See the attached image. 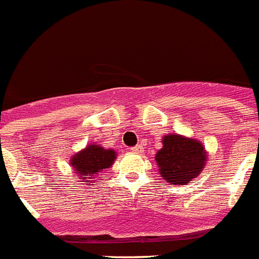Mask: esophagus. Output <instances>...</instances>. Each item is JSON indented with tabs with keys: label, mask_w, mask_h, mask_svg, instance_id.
Wrapping results in <instances>:
<instances>
[{
	"label": "esophagus",
	"mask_w": 259,
	"mask_h": 259,
	"mask_svg": "<svg viewBox=\"0 0 259 259\" xmlns=\"http://www.w3.org/2000/svg\"><path fill=\"white\" fill-rule=\"evenodd\" d=\"M131 151H132V152H134V154H142V151H143L142 144H138V146L132 147Z\"/></svg>",
	"instance_id": "1"
}]
</instances>
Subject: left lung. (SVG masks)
I'll list each match as a JSON object with an SVG mask.
<instances>
[{
  "instance_id": "1",
  "label": "left lung",
  "mask_w": 259,
  "mask_h": 259,
  "mask_svg": "<svg viewBox=\"0 0 259 259\" xmlns=\"http://www.w3.org/2000/svg\"><path fill=\"white\" fill-rule=\"evenodd\" d=\"M206 159L204 147L199 142L181 135L164 136L163 148L155 156L160 177L172 185H186L198 177Z\"/></svg>"
}]
</instances>
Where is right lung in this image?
Returning a JSON list of instances; mask_svg holds the SVG:
<instances>
[{
    "label": "right lung",
    "instance_id": "1",
    "mask_svg": "<svg viewBox=\"0 0 259 259\" xmlns=\"http://www.w3.org/2000/svg\"><path fill=\"white\" fill-rule=\"evenodd\" d=\"M115 159L116 152L113 150H105L99 144H91L85 150L74 155L71 164L81 179H91V177H95V174L111 167Z\"/></svg>",
    "mask_w": 259,
    "mask_h": 259
}]
</instances>
